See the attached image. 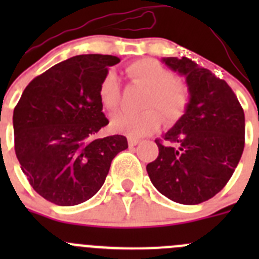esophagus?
Here are the masks:
<instances>
[{
	"mask_svg": "<svg viewBox=\"0 0 259 259\" xmlns=\"http://www.w3.org/2000/svg\"><path fill=\"white\" fill-rule=\"evenodd\" d=\"M139 143H140V140H137V139H134V137H130V139H128V145L131 146V148L136 146Z\"/></svg>",
	"mask_w": 259,
	"mask_h": 259,
	"instance_id": "34e87169",
	"label": "esophagus"
}]
</instances>
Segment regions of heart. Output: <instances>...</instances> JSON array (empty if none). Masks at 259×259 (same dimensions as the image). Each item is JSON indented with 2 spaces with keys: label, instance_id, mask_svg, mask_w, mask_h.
<instances>
[{
  "label": "heart",
  "instance_id": "b5f03b06",
  "mask_svg": "<svg viewBox=\"0 0 259 259\" xmlns=\"http://www.w3.org/2000/svg\"><path fill=\"white\" fill-rule=\"evenodd\" d=\"M135 83L148 88L139 113L122 111L113 116L111 127L131 137H143L157 131L162 123L172 124L185 114L191 102V92L185 81L172 77V72L152 58L135 61L125 68ZM98 98L104 107L115 110L120 105V87L114 74H107L98 87Z\"/></svg>",
  "mask_w": 259,
  "mask_h": 259
}]
</instances>
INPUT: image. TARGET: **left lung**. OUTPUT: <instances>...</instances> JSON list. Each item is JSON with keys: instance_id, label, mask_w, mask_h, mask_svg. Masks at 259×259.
Masks as SVG:
<instances>
[{"instance_id": "1", "label": "left lung", "mask_w": 259, "mask_h": 259, "mask_svg": "<svg viewBox=\"0 0 259 259\" xmlns=\"http://www.w3.org/2000/svg\"><path fill=\"white\" fill-rule=\"evenodd\" d=\"M185 77L191 102L171 130L157 139L158 157L146 171L158 192L174 202L197 205L221 192L245 144L244 110L224 80L189 58H162Z\"/></svg>"}]
</instances>
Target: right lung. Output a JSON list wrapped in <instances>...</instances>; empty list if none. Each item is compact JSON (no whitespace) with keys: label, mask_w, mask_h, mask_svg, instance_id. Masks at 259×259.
Returning <instances> with one entry per match:
<instances>
[{"label":"right lung","mask_w":259,"mask_h":259,"mask_svg":"<svg viewBox=\"0 0 259 259\" xmlns=\"http://www.w3.org/2000/svg\"><path fill=\"white\" fill-rule=\"evenodd\" d=\"M119 62L114 56L83 54L57 63L32 80L14 109L20 168L49 202L74 206L92 198L114 157L128 148L122 135L95 137L109 124L98 87Z\"/></svg>","instance_id":"obj_1"}]
</instances>
